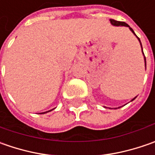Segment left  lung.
I'll use <instances>...</instances> for the list:
<instances>
[{"mask_svg":"<svg viewBox=\"0 0 155 155\" xmlns=\"http://www.w3.org/2000/svg\"><path fill=\"white\" fill-rule=\"evenodd\" d=\"M110 22H111V24H112V25H114V26H124V27H129V26H128V24H127V23H125V22H123V21H116V20H110ZM129 29H130V30L134 33V35H135V33H134V32L133 31V29H132L131 27H129ZM136 37H137V36H136ZM137 38H138V37H137ZM138 39H139V41H140V39H139V38H138ZM140 45H141V44H140ZM141 48H142V47H141ZM143 54H144V53H143ZM145 64H146V58H145ZM134 99H133V100H134ZM133 100H132V101H133Z\"/></svg>","mask_w":155,"mask_h":155,"instance_id":"8db88e82","label":"left lung"}]
</instances>
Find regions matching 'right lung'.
I'll return each mask as SVG.
<instances>
[{"instance_id": "1", "label": "right lung", "mask_w": 155, "mask_h": 155, "mask_svg": "<svg viewBox=\"0 0 155 155\" xmlns=\"http://www.w3.org/2000/svg\"><path fill=\"white\" fill-rule=\"evenodd\" d=\"M49 111H51V110H49ZM49 111H47V112H49ZM44 113H46V112H44ZM44 113H41V114H44Z\"/></svg>"}]
</instances>
